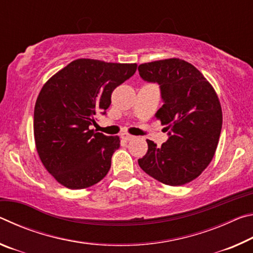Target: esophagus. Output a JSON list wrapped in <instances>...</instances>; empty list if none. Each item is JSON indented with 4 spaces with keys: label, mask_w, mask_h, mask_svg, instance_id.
I'll return each instance as SVG.
<instances>
[{
    "label": "esophagus",
    "mask_w": 253,
    "mask_h": 253,
    "mask_svg": "<svg viewBox=\"0 0 253 253\" xmlns=\"http://www.w3.org/2000/svg\"><path fill=\"white\" fill-rule=\"evenodd\" d=\"M121 136H122V138L125 139V140H130V139H132L135 137V136H132L130 134H128V132H123Z\"/></svg>",
    "instance_id": "obj_1"
}]
</instances>
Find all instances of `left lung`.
<instances>
[{
    "mask_svg": "<svg viewBox=\"0 0 253 253\" xmlns=\"http://www.w3.org/2000/svg\"><path fill=\"white\" fill-rule=\"evenodd\" d=\"M140 77L161 85L164 104L155 114L166 126L161 147L148 149L138 164L158 182L179 186L199 177L215 154L222 128V108L213 85L185 60L169 58L142 63Z\"/></svg>",
    "mask_w": 253,
    "mask_h": 253,
    "instance_id": "obj_1",
    "label": "left lung"
}]
</instances>
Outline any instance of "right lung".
I'll return each mask as SVG.
<instances>
[{"mask_svg": "<svg viewBox=\"0 0 253 253\" xmlns=\"http://www.w3.org/2000/svg\"><path fill=\"white\" fill-rule=\"evenodd\" d=\"M136 63L77 59L41 88L34 107V140L42 164L70 190L90 187L104 178L118 136L89 129L97 113L106 114L114 89L129 79Z\"/></svg>", "mask_w": 253, "mask_h": 253, "instance_id": "obj_1", "label": "right lung"}]
</instances>
